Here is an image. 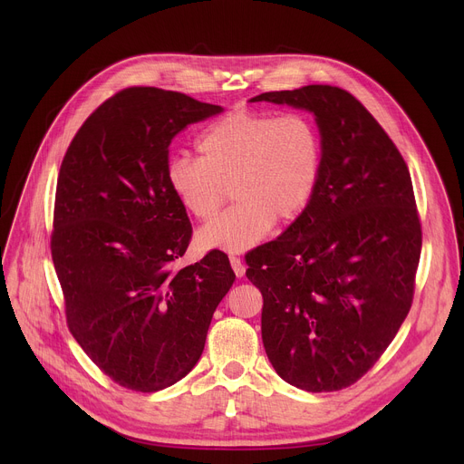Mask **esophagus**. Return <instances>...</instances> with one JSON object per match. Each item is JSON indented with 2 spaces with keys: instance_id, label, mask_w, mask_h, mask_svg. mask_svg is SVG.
I'll use <instances>...</instances> for the list:
<instances>
[{
  "instance_id": "1",
  "label": "esophagus",
  "mask_w": 464,
  "mask_h": 464,
  "mask_svg": "<svg viewBox=\"0 0 464 464\" xmlns=\"http://www.w3.org/2000/svg\"><path fill=\"white\" fill-rule=\"evenodd\" d=\"M229 262H231V268H233V272H235V276H237V277H244L246 266H244V262L240 260V256L231 255V256H229Z\"/></svg>"
}]
</instances>
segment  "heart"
<instances>
[{
	"instance_id": "obj_1",
	"label": "heart",
	"mask_w": 464,
	"mask_h": 464,
	"mask_svg": "<svg viewBox=\"0 0 464 464\" xmlns=\"http://www.w3.org/2000/svg\"><path fill=\"white\" fill-rule=\"evenodd\" d=\"M198 158L176 156L167 183L181 209L208 222L198 233L202 249L240 253L268 235L274 222L295 220L315 194L323 145L304 113L237 110L208 126L196 141Z\"/></svg>"
}]
</instances>
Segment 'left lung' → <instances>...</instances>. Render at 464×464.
I'll use <instances>...</instances> for the list:
<instances>
[{
  "label": "left lung",
  "mask_w": 464,
  "mask_h": 464,
  "mask_svg": "<svg viewBox=\"0 0 464 464\" xmlns=\"http://www.w3.org/2000/svg\"><path fill=\"white\" fill-rule=\"evenodd\" d=\"M315 115L323 163L308 208L246 255L262 294V343L277 374L310 391L358 382L404 323L422 229L408 165L349 92L312 84L251 99Z\"/></svg>",
  "instance_id": "obj_1"
}]
</instances>
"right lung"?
Here are the masks:
<instances>
[{"label":"right lung","mask_w":464,"mask_h":464,"mask_svg":"<svg viewBox=\"0 0 464 464\" xmlns=\"http://www.w3.org/2000/svg\"><path fill=\"white\" fill-rule=\"evenodd\" d=\"M222 106L160 88L104 101L65 152L51 256L70 333L115 383L161 391L200 360L235 274L224 251L174 270L192 227L167 183L169 145Z\"/></svg>","instance_id":"right-lung-1"}]
</instances>
